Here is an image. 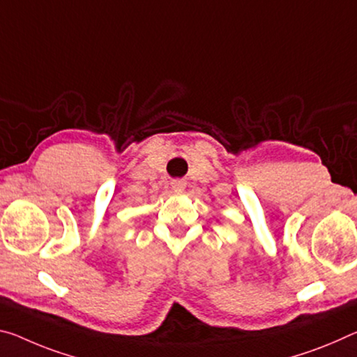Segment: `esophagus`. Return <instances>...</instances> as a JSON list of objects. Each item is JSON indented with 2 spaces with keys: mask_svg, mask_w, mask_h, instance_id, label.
I'll return each mask as SVG.
<instances>
[{
  "mask_svg": "<svg viewBox=\"0 0 357 357\" xmlns=\"http://www.w3.org/2000/svg\"><path fill=\"white\" fill-rule=\"evenodd\" d=\"M184 188H185L184 181L176 179V181H173V183H172V189H173L174 192H178V194H181V192L184 190Z\"/></svg>",
  "mask_w": 357,
  "mask_h": 357,
  "instance_id": "esophagus-1",
  "label": "esophagus"
}]
</instances>
